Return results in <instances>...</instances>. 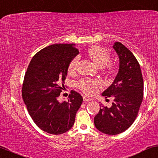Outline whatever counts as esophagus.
Listing matches in <instances>:
<instances>
[{
  "label": "esophagus",
  "mask_w": 158,
  "mask_h": 158,
  "mask_svg": "<svg viewBox=\"0 0 158 158\" xmlns=\"http://www.w3.org/2000/svg\"><path fill=\"white\" fill-rule=\"evenodd\" d=\"M83 99H84V101H85V102H88V101H92V100H93L91 98H89L87 96H84Z\"/></svg>",
  "instance_id": "esophagus-1"
}]
</instances>
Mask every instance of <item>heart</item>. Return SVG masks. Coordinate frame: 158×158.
<instances>
[{"instance_id": "1", "label": "heart", "mask_w": 158, "mask_h": 158, "mask_svg": "<svg viewBox=\"0 0 158 158\" xmlns=\"http://www.w3.org/2000/svg\"><path fill=\"white\" fill-rule=\"evenodd\" d=\"M89 57L99 67H103L110 61V53L107 49L101 47L94 46L89 48L87 51ZM79 57H75L71 60L69 65V71L71 73L74 72L77 69ZM112 65L108 64L106 67L105 71L108 73H111L113 71ZM77 86L84 93L88 95H93L98 91L100 87L102 86L101 81L98 79H81L77 83Z\"/></svg>"}]
</instances>
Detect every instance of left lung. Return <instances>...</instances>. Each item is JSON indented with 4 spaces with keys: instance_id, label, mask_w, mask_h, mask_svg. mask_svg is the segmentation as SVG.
I'll return each instance as SVG.
<instances>
[{
    "instance_id": "left-lung-1",
    "label": "left lung",
    "mask_w": 158,
    "mask_h": 158,
    "mask_svg": "<svg viewBox=\"0 0 158 158\" xmlns=\"http://www.w3.org/2000/svg\"><path fill=\"white\" fill-rule=\"evenodd\" d=\"M119 60V71L114 81L102 93L112 97L110 108L101 104L94 124L99 131L108 135L123 133L136 118L143 95V81L140 65L133 54L120 42L113 45Z\"/></svg>"
}]
</instances>
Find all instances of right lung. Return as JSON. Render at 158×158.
<instances>
[{"label": "right lung", "mask_w": 158, "mask_h": 158, "mask_svg": "<svg viewBox=\"0 0 158 158\" xmlns=\"http://www.w3.org/2000/svg\"><path fill=\"white\" fill-rule=\"evenodd\" d=\"M79 50L74 44H56L44 48L30 62L22 95L35 125L44 132L59 135L73 127L83 98L71 90L68 101L59 102L69 65Z\"/></svg>", "instance_id": "right-lung-1"}]
</instances>
